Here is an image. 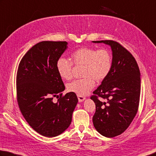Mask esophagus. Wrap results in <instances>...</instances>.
Instances as JSON below:
<instances>
[{"mask_svg":"<svg viewBox=\"0 0 156 156\" xmlns=\"http://www.w3.org/2000/svg\"><path fill=\"white\" fill-rule=\"evenodd\" d=\"M78 101H80V102H81V101H83L84 100H85V98L81 95H78Z\"/></svg>","mask_w":156,"mask_h":156,"instance_id":"esophagus-1","label":"esophagus"}]
</instances>
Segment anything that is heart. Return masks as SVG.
<instances>
[{
  "label": "heart",
  "mask_w": 156,
  "mask_h": 156,
  "mask_svg": "<svg viewBox=\"0 0 156 156\" xmlns=\"http://www.w3.org/2000/svg\"><path fill=\"white\" fill-rule=\"evenodd\" d=\"M68 59L60 58L56 62V70L64 80L72 77L73 64L84 66L83 76L84 78L75 80L67 84L69 92L78 95H85L95 86V81L100 83L105 80L112 67V56L107 48L97 49L83 47L76 50Z\"/></svg>",
  "instance_id": "heart-1"
}]
</instances>
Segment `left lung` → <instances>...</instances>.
I'll use <instances>...</instances> for the list:
<instances>
[{
	"label": "left lung",
	"mask_w": 156,
	"mask_h": 156,
	"mask_svg": "<svg viewBox=\"0 0 156 156\" xmlns=\"http://www.w3.org/2000/svg\"><path fill=\"white\" fill-rule=\"evenodd\" d=\"M111 47L112 67L105 80L93 92L95 104L93 123L104 136L112 138L125 132L138 112L140 73L137 62L128 50L112 40L93 41ZM106 100L101 101L98 98Z\"/></svg>",
	"instance_id": "left-lung-1"
}]
</instances>
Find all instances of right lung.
I'll use <instances>...</instances> for the list:
<instances>
[{"mask_svg":"<svg viewBox=\"0 0 156 156\" xmlns=\"http://www.w3.org/2000/svg\"><path fill=\"white\" fill-rule=\"evenodd\" d=\"M67 48L66 41L39 42L25 54L17 72L19 108L29 126L46 137L67 129L78 103L76 93H61L66 87L56 70V62ZM55 97L59 98L56 103Z\"/></svg>","mask_w":156,"mask_h":156,"instance_id":"1","label":"right lung"}]
</instances>
